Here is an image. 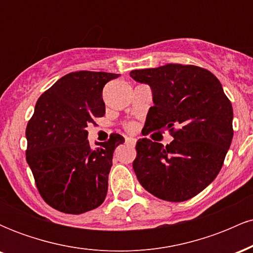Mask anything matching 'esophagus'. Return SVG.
<instances>
[{
    "instance_id": "34e87169",
    "label": "esophagus",
    "mask_w": 253,
    "mask_h": 253,
    "mask_svg": "<svg viewBox=\"0 0 253 253\" xmlns=\"http://www.w3.org/2000/svg\"><path fill=\"white\" fill-rule=\"evenodd\" d=\"M125 140H126L127 144L132 145V146H134L135 143H136V139L135 138H130V136H126V139H125Z\"/></svg>"
}]
</instances>
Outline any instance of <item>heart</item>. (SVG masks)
Returning a JSON list of instances; mask_svg holds the SVG:
<instances>
[{"label":"heart","mask_w":253,"mask_h":253,"mask_svg":"<svg viewBox=\"0 0 253 253\" xmlns=\"http://www.w3.org/2000/svg\"><path fill=\"white\" fill-rule=\"evenodd\" d=\"M126 128L128 130H132L133 128H134V126H133V124H128V125H126Z\"/></svg>","instance_id":"1"}]
</instances>
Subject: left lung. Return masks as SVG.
<instances>
[{
  "mask_svg": "<svg viewBox=\"0 0 253 253\" xmlns=\"http://www.w3.org/2000/svg\"><path fill=\"white\" fill-rule=\"evenodd\" d=\"M129 75L152 89L155 106L145 128L168 129L173 136L167 146L147 138L136 141V178L158 199L187 201L221 170L233 138L231 101L219 80L200 66L167 64Z\"/></svg>",
  "mask_w": 253,
  "mask_h": 253,
  "instance_id": "left-lung-1",
  "label": "left lung"
}]
</instances>
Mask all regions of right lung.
<instances>
[{
  "mask_svg": "<svg viewBox=\"0 0 253 253\" xmlns=\"http://www.w3.org/2000/svg\"><path fill=\"white\" fill-rule=\"evenodd\" d=\"M119 76L70 72L38 98L26 128V159L39 194L54 210L82 214L106 199L113 153L125 139L113 133L91 149L86 127L104 115L103 86Z\"/></svg>",
  "mask_w": 253,
  "mask_h": 253,
  "instance_id": "obj_1",
  "label": "right lung"
}]
</instances>
